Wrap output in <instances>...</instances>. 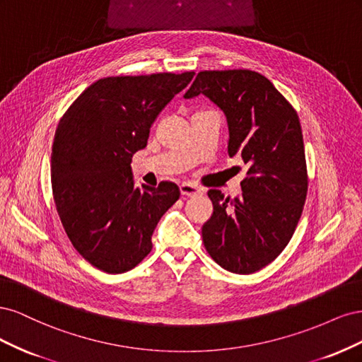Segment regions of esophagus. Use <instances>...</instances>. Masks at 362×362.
Masks as SVG:
<instances>
[{"mask_svg":"<svg viewBox=\"0 0 362 362\" xmlns=\"http://www.w3.org/2000/svg\"><path fill=\"white\" fill-rule=\"evenodd\" d=\"M180 192L182 196H187V198H193V196H198L202 193V190L190 182H182L180 185Z\"/></svg>","mask_w":362,"mask_h":362,"instance_id":"34e87169","label":"esophagus"}]
</instances>
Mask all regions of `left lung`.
I'll return each instance as SVG.
<instances>
[{
    "instance_id": "obj_1",
    "label": "left lung",
    "mask_w": 362,
    "mask_h": 362,
    "mask_svg": "<svg viewBox=\"0 0 362 362\" xmlns=\"http://www.w3.org/2000/svg\"><path fill=\"white\" fill-rule=\"evenodd\" d=\"M201 93L226 116L229 157L249 166L240 198L208 192L213 214L202 226L204 246L225 270L249 275L286 249L303 211L308 172L299 116L255 71H201L184 98Z\"/></svg>"
}]
</instances>
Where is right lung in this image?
Instances as JSON below:
<instances>
[{
    "label": "right lung",
    "mask_w": 362,
    "mask_h": 362,
    "mask_svg": "<svg viewBox=\"0 0 362 362\" xmlns=\"http://www.w3.org/2000/svg\"><path fill=\"white\" fill-rule=\"evenodd\" d=\"M194 72L107 76L60 119L51 154L52 196L76 252L105 273H124L152 249V233L180 189L170 181L134 187L131 157Z\"/></svg>",
    "instance_id": "1"
}]
</instances>
